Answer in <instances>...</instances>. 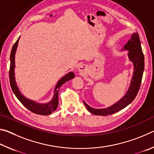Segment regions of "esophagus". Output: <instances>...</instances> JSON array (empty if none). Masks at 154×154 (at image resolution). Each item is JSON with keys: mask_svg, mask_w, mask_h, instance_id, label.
I'll list each match as a JSON object with an SVG mask.
<instances>
[{"mask_svg": "<svg viewBox=\"0 0 154 154\" xmlns=\"http://www.w3.org/2000/svg\"><path fill=\"white\" fill-rule=\"evenodd\" d=\"M78 70H79L80 73H82V74L85 73V71H86V67H85V65H80Z\"/></svg>", "mask_w": 154, "mask_h": 154, "instance_id": "1", "label": "esophagus"}]
</instances>
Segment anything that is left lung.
<instances>
[{"label": "left lung", "instance_id": "8db88e82", "mask_svg": "<svg viewBox=\"0 0 154 154\" xmlns=\"http://www.w3.org/2000/svg\"><path fill=\"white\" fill-rule=\"evenodd\" d=\"M121 51H128V56L132 62L134 66L133 75L130 82L128 90L123 97L119 99L118 102L110 106L103 109H95L88 105L83 101L85 107L91 113L96 116H108L113 114L122 110L130 105L137 95L139 92L142 77L144 71V55H143L139 34L134 32L132 35L131 38L128 41Z\"/></svg>", "mask_w": 154, "mask_h": 154}]
</instances>
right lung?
I'll return each instance as SVG.
<instances>
[{"label":"right lung","mask_w":154,"mask_h":154,"mask_svg":"<svg viewBox=\"0 0 154 154\" xmlns=\"http://www.w3.org/2000/svg\"><path fill=\"white\" fill-rule=\"evenodd\" d=\"M20 38H18L16 42L13 46L11 54H10V69H9V81L10 85H11V89L14 92V94L16 96L17 98L20 101V103L26 107L28 110L32 111V113L41 115V116H48L53 113L54 111L56 110L58 106V92L60 88L64 83H66L68 81L73 79L75 77V74L73 72H69L62 77L60 79L58 83H56L55 88L54 90V95L51 100L48 103H37L35 100H30L26 97L21 93L19 88L17 86L15 77V53L18 45Z\"/></svg>","instance_id":"add662e5"}]
</instances>
